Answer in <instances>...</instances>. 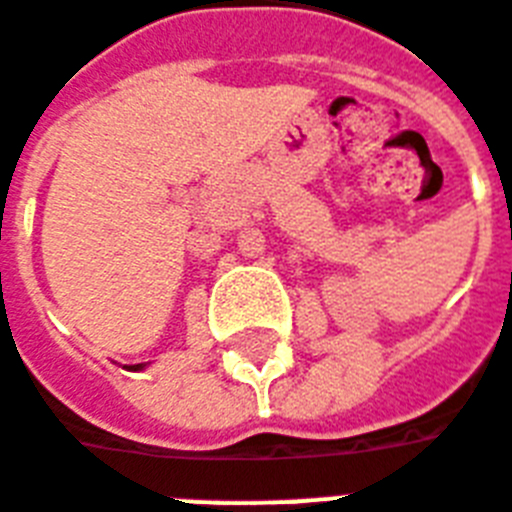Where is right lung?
<instances>
[{"mask_svg": "<svg viewBox=\"0 0 512 512\" xmlns=\"http://www.w3.org/2000/svg\"><path fill=\"white\" fill-rule=\"evenodd\" d=\"M134 370H140V364H137V367H134Z\"/></svg>", "mask_w": 512, "mask_h": 512, "instance_id": "add662e5", "label": "right lung"}]
</instances>
